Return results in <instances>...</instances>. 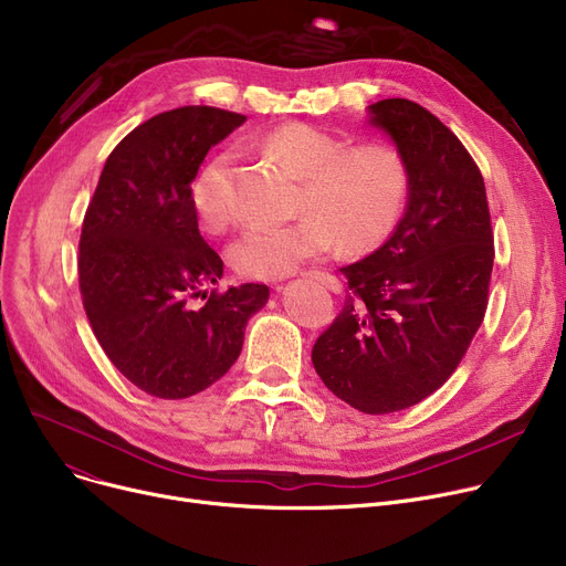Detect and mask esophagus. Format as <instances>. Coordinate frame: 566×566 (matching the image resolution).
<instances>
[{"label":"esophagus","mask_w":566,"mask_h":566,"mask_svg":"<svg viewBox=\"0 0 566 566\" xmlns=\"http://www.w3.org/2000/svg\"><path fill=\"white\" fill-rule=\"evenodd\" d=\"M314 277H316L318 282H323V284H328V286H337V280H335L333 275H325V273H314Z\"/></svg>","instance_id":"obj_1"}]
</instances>
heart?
I'll use <instances>...</instances> for the list:
<instances>
[{"instance_id":"b5f03b06","label":"heart","mask_w":566,"mask_h":566,"mask_svg":"<svg viewBox=\"0 0 566 566\" xmlns=\"http://www.w3.org/2000/svg\"><path fill=\"white\" fill-rule=\"evenodd\" d=\"M256 148L277 160L301 190L298 220L280 227H248L227 250L233 271L273 282L333 245L358 254L380 245L397 227L408 197V165L397 146L365 142L346 148L333 133L312 124H284L256 137ZM231 151L208 158L192 178L190 203L199 227L220 233L231 220Z\"/></svg>"}]
</instances>
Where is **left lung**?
Masks as SVG:
<instances>
[{
	"instance_id": "obj_1",
	"label": "left lung",
	"mask_w": 566,
	"mask_h": 566,
	"mask_svg": "<svg viewBox=\"0 0 566 566\" xmlns=\"http://www.w3.org/2000/svg\"><path fill=\"white\" fill-rule=\"evenodd\" d=\"M408 165V203L376 252L342 268L348 295L314 348L325 388L369 415L420 403L448 380L484 321L493 231L480 167L422 105H369Z\"/></svg>"
}]
</instances>
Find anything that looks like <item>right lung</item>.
Listing matches in <instances>:
<instances>
[{
	"mask_svg": "<svg viewBox=\"0 0 566 566\" xmlns=\"http://www.w3.org/2000/svg\"><path fill=\"white\" fill-rule=\"evenodd\" d=\"M243 114L188 105L156 114L109 154L80 235V293L112 365L151 397L186 399L222 378L243 348L265 284L201 286L222 277L190 203L208 148ZM207 303L195 311L189 298Z\"/></svg>",
	"mask_w": 566,
	"mask_h": 566,
	"instance_id": "obj_1",
	"label": "right lung"
}]
</instances>
